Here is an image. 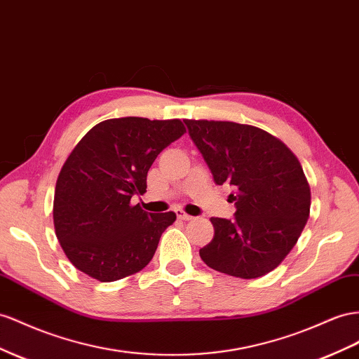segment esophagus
I'll use <instances>...</instances> for the list:
<instances>
[{
    "mask_svg": "<svg viewBox=\"0 0 359 359\" xmlns=\"http://www.w3.org/2000/svg\"><path fill=\"white\" fill-rule=\"evenodd\" d=\"M175 212H177V217H178L180 220H191V219H193V216L187 215V212H184L182 210H175Z\"/></svg>",
    "mask_w": 359,
    "mask_h": 359,
    "instance_id": "1",
    "label": "esophagus"
}]
</instances>
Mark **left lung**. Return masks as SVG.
Here are the masks:
<instances>
[{
    "mask_svg": "<svg viewBox=\"0 0 359 359\" xmlns=\"http://www.w3.org/2000/svg\"><path fill=\"white\" fill-rule=\"evenodd\" d=\"M215 182L234 187V219L211 217L215 237L199 250L203 263L236 278L276 269L305 228L311 191L302 166L285 144L257 127L184 121Z\"/></svg>",
    "mask_w": 359,
    "mask_h": 359,
    "instance_id": "obj_1",
    "label": "left lung"
}]
</instances>
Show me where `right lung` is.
Here are the masks:
<instances>
[{"label":"right lung","mask_w":359,"mask_h":359,"mask_svg":"<svg viewBox=\"0 0 359 359\" xmlns=\"http://www.w3.org/2000/svg\"><path fill=\"white\" fill-rule=\"evenodd\" d=\"M184 133L180 119H109L74 148L57 178L53 216L62 249L83 273L111 283L148 266L177 216L131 199L147 191L154 160Z\"/></svg>","instance_id":"right-lung-1"}]
</instances>
